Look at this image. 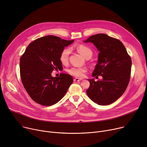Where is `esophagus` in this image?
<instances>
[{
	"instance_id": "34e87169",
	"label": "esophagus",
	"mask_w": 147,
	"mask_h": 147,
	"mask_svg": "<svg viewBox=\"0 0 147 147\" xmlns=\"http://www.w3.org/2000/svg\"><path fill=\"white\" fill-rule=\"evenodd\" d=\"M82 79H79V78H75L74 79V81L75 82H79V81H82Z\"/></svg>"
}]
</instances>
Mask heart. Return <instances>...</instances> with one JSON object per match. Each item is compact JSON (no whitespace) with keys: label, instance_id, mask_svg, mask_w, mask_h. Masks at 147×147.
Returning a JSON list of instances; mask_svg holds the SVG:
<instances>
[{"label":"heart","instance_id":"b5f03b06","mask_svg":"<svg viewBox=\"0 0 147 147\" xmlns=\"http://www.w3.org/2000/svg\"><path fill=\"white\" fill-rule=\"evenodd\" d=\"M76 49L84 58H86L88 57H91L92 55V50L86 46H84L83 45H78L76 47ZM70 52H71V50L68 48H65L62 51L60 54V57H59L60 61L62 63L64 64L67 63V62L68 61L69 55V54H70ZM68 72L69 74H71V75L74 76L76 77L82 78V77H83L84 73L86 72V68H79V67H71L68 69Z\"/></svg>","mask_w":147,"mask_h":147}]
</instances>
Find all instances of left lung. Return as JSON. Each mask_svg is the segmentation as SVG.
Masks as SVG:
<instances>
[{"label":"left lung","mask_w":147,"mask_h":147,"mask_svg":"<svg viewBox=\"0 0 147 147\" xmlns=\"http://www.w3.org/2000/svg\"><path fill=\"white\" fill-rule=\"evenodd\" d=\"M83 42L93 43L99 51L92 77H102L96 82L94 79H88L90 86L87 95L99 105L111 104L124 94L128 86L132 60L123 44L107 34L92 36Z\"/></svg>","instance_id":"8db88e82"}]
</instances>
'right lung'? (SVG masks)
Masks as SVG:
<instances>
[{"instance_id": "right-lung-1", "label": "right lung", "mask_w": 147, "mask_h": 147, "mask_svg": "<svg viewBox=\"0 0 147 147\" xmlns=\"http://www.w3.org/2000/svg\"><path fill=\"white\" fill-rule=\"evenodd\" d=\"M74 41L47 36L37 38L27 46L20 58V75L23 86L36 102L51 106L66 94L73 82L72 76L62 73L58 78H54L51 74L53 69H63L61 52Z\"/></svg>"}]
</instances>
